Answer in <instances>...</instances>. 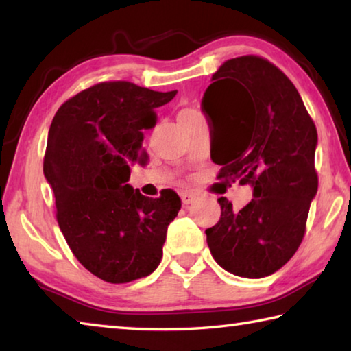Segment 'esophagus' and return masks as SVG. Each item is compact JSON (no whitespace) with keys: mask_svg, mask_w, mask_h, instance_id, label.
I'll list each match as a JSON object with an SVG mask.
<instances>
[{"mask_svg":"<svg viewBox=\"0 0 351 351\" xmlns=\"http://www.w3.org/2000/svg\"><path fill=\"white\" fill-rule=\"evenodd\" d=\"M195 199H197V197H195L192 192H182L181 193V201H182L184 206H189V204L195 203Z\"/></svg>","mask_w":351,"mask_h":351,"instance_id":"esophagus-1","label":"esophagus"}]
</instances>
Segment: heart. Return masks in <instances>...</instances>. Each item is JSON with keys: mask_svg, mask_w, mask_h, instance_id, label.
Returning a JSON list of instances; mask_svg holds the SVG:
<instances>
[{"mask_svg": "<svg viewBox=\"0 0 351 351\" xmlns=\"http://www.w3.org/2000/svg\"><path fill=\"white\" fill-rule=\"evenodd\" d=\"M182 112H195V111H192V110H186V111H182Z\"/></svg>", "mask_w": 351, "mask_h": 351, "instance_id": "1", "label": "heart"}]
</instances>
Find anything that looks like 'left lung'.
<instances>
[{
	"instance_id": "left-lung-1",
	"label": "left lung",
	"mask_w": 351,
	"mask_h": 351,
	"mask_svg": "<svg viewBox=\"0 0 351 351\" xmlns=\"http://www.w3.org/2000/svg\"><path fill=\"white\" fill-rule=\"evenodd\" d=\"M207 88L212 161L218 178L251 184L254 198L235 210L218 198L219 221L206 229L212 257L247 278L274 274L304 240L317 193V130L299 91L276 64L258 56L224 62Z\"/></svg>"
}]
</instances>
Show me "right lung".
Instances as JSON below:
<instances>
[{
	"label": "right lung",
	"instance_id": "obj_1",
	"mask_svg": "<svg viewBox=\"0 0 351 351\" xmlns=\"http://www.w3.org/2000/svg\"><path fill=\"white\" fill-rule=\"evenodd\" d=\"M178 91L102 82L68 99L47 134L43 171L60 230L75 258L108 283H128L158 268L169 224L181 209L173 190L148 198L130 186V165L147 161L144 133L156 108Z\"/></svg>",
	"mask_w": 351,
	"mask_h": 351
}]
</instances>
